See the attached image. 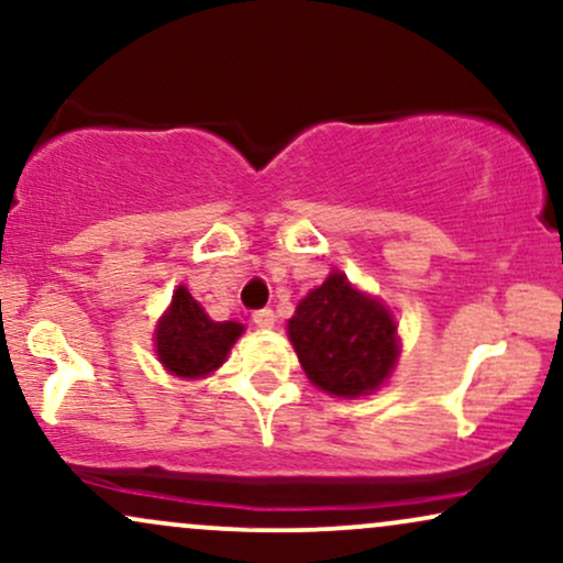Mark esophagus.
I'll return each instance as SVG.
<instances>
[{"label": "esophagus", "mask_w": 563, "mask_h": 563, "mask_svg": "<svg viewBox=\"0 0 563 563\" xmlns=\"http://www.w3.org/2000/svg\"><path fill=\"white\" fill-rule=\"evenodd\" d=\"M251 318H254V322L260 328H273L275 325V312L269 307H262V309H256L254 314H251Z\"/></svg>", "instance_id": "obj_1"}]
</instances>
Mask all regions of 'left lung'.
<instances>
[{"label":"left lung","instance_id":"obj_1","mask_svg":"<svg viewBox=\"0 0 563 563\" xmlns=\"http://www.w3.org/2000/svg\"><path fill=\"white\" fill-rule=\"evenodd\" d=\"M288 335L307 378L322 391L360 397L384 384L397 363V325L386 307L331 273L309 290L288 320Z\"/></svg>","mask_w":563,"mask_h":563}]
</instances>
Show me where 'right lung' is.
<instances>
[{
    "instance_id": "add662e5",
    "label": "right lung",
    "mask_w": 563,
    "mask_h": 563,
    "mask_svg": "<svg viewBox=\"0 0 563 563\" xmlns=\"http://www.w3.org/2000/svg\"><path fill=\"white\" fill-rule=\"evenodd\" d=\"M243 333L241 322H214L190 290H174L169 312L156 328V352L164 367L179 378L209 376L228 357L230 346Z\"/></svg>"
}]
</instances>
